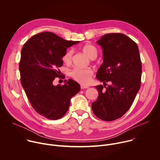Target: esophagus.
<instances>
[{
  "instance_id": "obj_1",
  "label": "esophagus",
  "mask_w": 160,
  "mask_h": 160,
  "mask_svg": "<svg viewBox=\"0 0 160 160\" xmlns=\"http://www.w3.org/2000/svg\"><path fill=\"white\" fill-rule=\"evenodd\" d=\"M87 88H88V86H85V85H81V88H82V89Z\"/></svg>"
}]
</instances>
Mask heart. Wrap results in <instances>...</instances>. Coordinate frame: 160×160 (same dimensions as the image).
I'll return each mask as SVG.
<instances>
[{
    "label": "heart",
    "mask_w": 160,
    "mask_h": 160,
    "mask_svg": "<svg viewBox=\"0 0 160 160\" xmlns=\"http://www.w3.org/2000/svg\"><path fill=\"white\" fill-rule=\"evenodd\" d=\"M83 52L90 59H95L98 56V50L91 44H85L82 48ZM73 52L72 50H68L63 55L62 60L63 62L67 65H69L72 62ZM93 71L90 68L85 69H75L71 72L72 78L78 82L79 83L87 85H88L92 78Z\"/></svg>",
    "instance_id": "obj_1"
}]
</instances>
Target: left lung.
Returning a JSON list of instances; mask_svg holds the SVG:
<instances>
[{
	"mask_svg": "<svg viewBox=\"0 0 160 160\" xmlns=\"http://www.w3.org/2000/svg\"><path fill=\"white\" fill-rule=\"evenodd\" d=\"M97 43L102 49L103 63L97 78L111 85L95 87L99 96L92 103L94 115L104 121L120 118L129 109L141 87L142 63L137 43L123 33H108Z\"/></svg>",
	"mask_w": 160,
	"mask_h": 160,
	"instance_id": "8db88e82",
	"label": "left lung"
}]
</instances>
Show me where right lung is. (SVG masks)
<instances>
[{
  "label": "right lung",
  "mask_w": 160,
  "mask_h": 160,
  "mask_svg": "<svg viewBox=\"0 0 160 160\" xmlns=\"http://www.w3.org/2000/svg\"><path fill=\"white\" fill-rule=\"evenodd\" d=\"M79 42L44 32L32 37L22 46L19 64L21 85L33 108L48 119L62 118L72 98L80 90L72 79L64 80L63 85H53L60 76L58 68L63 64L62 58L67 48Z\"/></svg>",
  "instance_id": "obj_1"
}]
</instances>
